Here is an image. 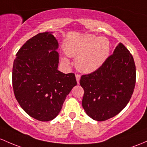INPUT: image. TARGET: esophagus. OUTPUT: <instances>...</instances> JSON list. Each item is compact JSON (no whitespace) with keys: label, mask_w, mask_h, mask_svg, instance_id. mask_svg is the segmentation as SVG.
Wrapping results in <instances>:
<instances>
[{"label":"esophagus","mask_w":147,"mask_h":147,"mask_svg":"<svg viewBox=\"0 0 147 147\" xmlns=\"http://www.w3.org/2000/svg\"><path fill=\"white\" fill-rule=\"evenodd\" d=\"M75 77H76L77 82H78V84H79V83H80V74H76Z\"/></svg>","instance_id":"esophagus-1"}]
</instances>
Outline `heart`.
I'll return each mask as SVG.
<instances>
[{
    "instance_id": "obj_1",
    "label": "heart",
    "mask_w": 147,
    "mask_h": 147,
    "mask_svg": "<svg viewBox=\"0 0 147 147\" xmlns=\"http://www.w3.org/2000/svg\"><path fill=\"white\" fill-rule=\"evenodd\" d=\"M110 49V41L107 38H97L89 34L80 36L65 46L67 55L78 57L77 67L85 73H90L100 68L109 58Z\"/></svg>"
}]
</instances>
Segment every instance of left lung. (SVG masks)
<instances>
[{
    "instance_id": "left-lung-1",
    "label": "left lung",
    "mask_w": 147,
    "mask_h": 147,
    "mask_svg": "<svg viewBox=\"0 0 147 147\" xmlns=\"http://www.w3.org/2000/svg\"><path fill=\"white\" fill-rule=\"evenodd\" d=\"M82 107L90 118L104 121L118 115L130 100L136 83L133 56L120 43L100 68L80 80Z\"/></svg>"
}]
</instances>
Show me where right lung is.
I'll use <instances>...</instances> for the list:
<instances>
[{"label":"right lung","mask_w":147,"mask_h":147,"mask_svg":"<svg viewBox=\"0 0 147 147\" xmlns=\"http://www.w3.org/2000/svg\"><path fill=\"white\" fill-rule=\"evenodd\" d=\"M58 42L52 32L39 33L18 51L12 67V87L20 106L29 116L50 121L61 111L77 85L74 73L58 69Z\"/></svg>","instance_id":"add662e5"}]
</instances>
